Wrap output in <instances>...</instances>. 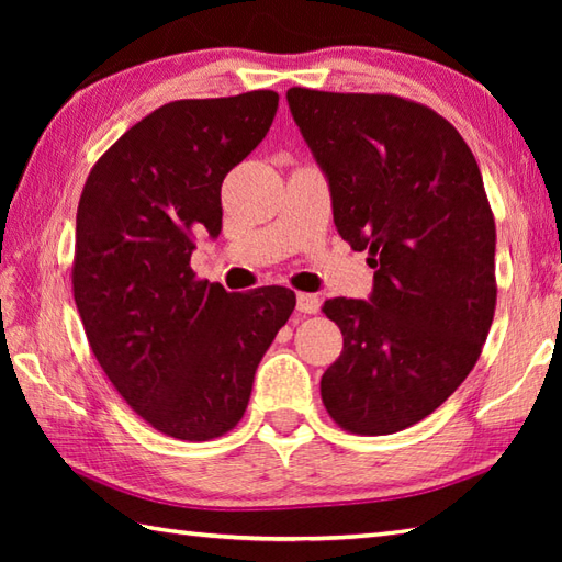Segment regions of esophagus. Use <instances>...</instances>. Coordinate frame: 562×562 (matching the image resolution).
Listing matches in <instances>:
<instances>
[{
    "label": "esophagus",
    "instance_id": "obj_1",
    "mask_svg": "<svg viewBox=\"0 0 562 562\" xmlns=\"http://www.w3.org/2000/svg\"><path fill=\"white\" fill-rule=\"evenodd\" d=\"M321 308V300L316 294H306V292H302V294H296V312H302V314H316Z\"/></svg>",
    "mask_w": 562,
    "mask_h": 562
}]
</instances>
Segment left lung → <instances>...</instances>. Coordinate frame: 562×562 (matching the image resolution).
I'll use <instances>...</instances> for the list:
<instances>
[{"mask_svg":"<svg viewBox=\"0 0 562 562\" xmlns=\"http://www.w3.org/2000/svg\"><path fill=\"white\" fill-rule=\"evenodd\" d=\"M288 103L328 178L338 234L374 268L369 302L324 304L342 352L321 398L348 432H401L461 386L493 324L495 220L481 169L423 103L302 87Z\"/></svg>","mask_w":562,"mask_h":562,"instance_id":"1","label":"left lung"}]
</instances>
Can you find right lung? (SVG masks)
I'll list each match as a JSON object with an SVG mask.
<instances>
[{
	"label": "right lung",
	"mask_w": 562,
	"mask_h": 562,
	"mask_svg": "<svg viewBox=\"0 0 562 562\" xmlns=\"http://www.w3.org/2000/svg\"><path fill=\"white\" fill-rule=\"evenodd\" d=\"M274 91L186 99L142 117L93 164L77 207L71 290L91 352L159 432L207 441L246 413L288 288L198 280L200 234L222 232V181L268 135Z\"/></svg>",
	"instance_id": "right-lung-1"
}]
</instances>
